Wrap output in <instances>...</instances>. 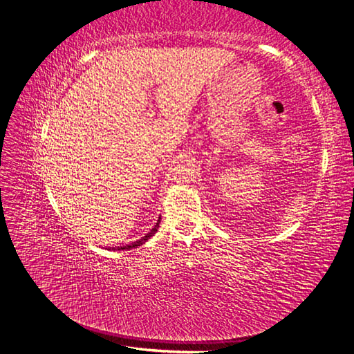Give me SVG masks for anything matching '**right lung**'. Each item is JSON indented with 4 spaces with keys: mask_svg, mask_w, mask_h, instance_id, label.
<instances>
[{
    "mask_svg": "<svg viewBox=\"0 0 354 354\" xmlns=\"http://www.w3.org/2000/svg\"><path fill=\"white\" fill-rule=\"evenodd\" d=\"M159 221H160V217H159V220H158V223L155 224V227L149 232L146 236H143L142 239H138L137 242H133V243H130V245H125V246H121V248H118V250H131V248H136V246H140V245H143L149 238L151 236H153V234L156 233V230H158V227H159Z\"/></svg>",
    "mask_w": 354,
    "mask_h": 354,
    "instance_id": "obj_1",
    "label": "right lung"
}]
</instances>
